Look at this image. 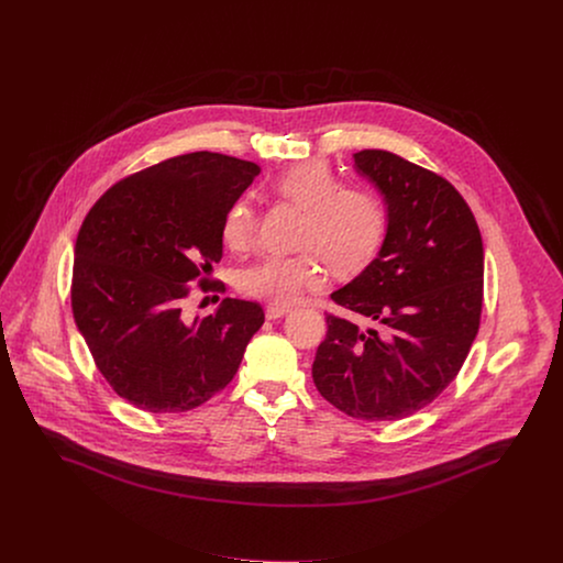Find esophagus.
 <instances>
[{
  "mask_svg": "<svg viewBox=\"0 0 563 563\" xmlns=\"http://www.w3.org/2000/svg\"><path fill=\"white\" fill-rule=\"evenodd\" d=\"M289 312H291L289 306H278V303H272V306L265 308L267 321H276V319H280V317H285V314H289Z\"/></svg>",
  "mask_w": 563,
  "mask_h": 563,
  "instance_id": "esophagus-1",
  "label": "esophagus"
}]
</instances>
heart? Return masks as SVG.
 Listing matches in <instances>:
<instances>
[{"instance_id": "heart-1", "label": "heart", "mask_w": 563, "mask_h": 563, "mask_svg": "<svg viewBox=\"0 0 563 563\" xmlns=\"http://www.w3.org/2000/svg\"><path fill=\"white\" fill-rule=\"evenodd\" d=\"M274 194L306 210L299 228L298 255H267L240 274L246 296L291 303L323 285L321 260L340 276L365 269L387 235V208L372 191L340 187L323 162L299 164L274 180ZM257 232V217L246 199H238L223 217L221 238L235 253L246 251Z\"/></svg>"}]
</instances>
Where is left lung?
Returning a JSON list of instances; mask_svg holds the SVG:
<instances>
[{
    "label": "left lung",
    "instance_id": "1",
    "mask_svg": "<svg viewBox=\"0 0 563 563\" xmlns=\"http://www.w3.org/2000/svg\"><path fill=\"white\" fill-rule=\"evenodd\" d=\"M383 198L387 235L331 299L365 325L328 314L312 380L349 417L397 421L440 396L476 338L483 306V238L457 189L389 151L353 155Z\"/></svg>",
    "mask_w": 563,
    "mask_h": 563
}]
</instances>
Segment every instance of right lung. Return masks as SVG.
<instances>
[{
  "label": "right lung",
  "mask_w": 563,
  "mask_h": 563,
  "mask_svg": "<svg viewBox=\"0 0 563 563\" xmlns=\"http://www.w3.org/2000/svg\"><path fill=\"white\" fill-rule=\"evenodd\" d=\"M262 167L189 153L108 189L74 249L71 310L110 387L146 412H185L232 383L264 325L255 301L223 299L194 321L183 299L223 257L221 225Z\"/></svg>",
  "instance_id": "obj_1"
}]
</instances>
